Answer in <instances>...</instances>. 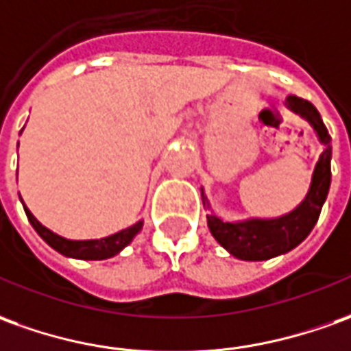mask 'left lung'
<instances>
[{
	"mask_svg": "<svg viewBox=\"0 0 351 351\" xmlns=\"http://www.w3.org/2000/svg\"><path fill=\"white\" fill-rule=\"evenodd\" d=\"M287 103L294 112L304 116L313 125L321 143L325 145V151L319 156L317 166L313 170L308 197L291 214L277 219H248L243 223H229L214 214H208L210 233L227 252L233 254L239 260L260 262L296 248L317 223L323 202L327 199L328 187H330V156H332L330 135L321 120L317 108L309 101L298 95H291Z\"/></svg>",
	"mask_w": 351,
	"mask_h": 351,
	"instance_id": "1",
	"label": "left lung"
}]
</instances>
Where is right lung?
Instances as JSON below:
<instances>
[{
  "label": "right lung",
  "mask_w": 351,
  "mask_h": 351,
  "mask_svg": "<svg viewBox=\"0 0 351 351\" xmlns=\"http://www.w3.org/2000/svg\"><path fill=\"white\" fill-rule=\"evenodd\" d=\"M24 212H26L28 221L38 231V235L42 237L51 248H55L57 252L70 256V258H80V260H106V258H112L122 248L130 245L132 239L143 227V221H137L135 226L128 227V229L120 231V233H114V235L105 237V239H97V241H69V239L55 235L47 227H43L26 206H24Z\"/></svg>",
  "instance_id": "1"
}]
</instances>
